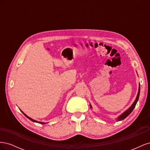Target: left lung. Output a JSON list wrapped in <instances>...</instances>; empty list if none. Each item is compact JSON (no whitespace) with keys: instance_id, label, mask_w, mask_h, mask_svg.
<instances>
[{"instance_id":"8db88e82","label":"left lung","mask_w":150,"mask_h":150,"mask_svg":"<svg viewBox=\"0 0 150 150\" xmlns=\"http://www.w3.org/2000/svg\"><path fill=\"white\" fill-rule=\"evenodd\" d=\"M139 93H140V85H139V89H138V94H137V98H136V99L135 101H134V103H133L132 105H131L128 110H127L126 111H125L123 113H122V114L117 117V118L116 119L117 120V121H121V120H123L124 119H125L126 117L128 116L130 113L133 111V110H134V108L136 106V104H137L138 101V99H139ZM90 108H92V106L90 104Z\"/></svg>"}]
</instances>
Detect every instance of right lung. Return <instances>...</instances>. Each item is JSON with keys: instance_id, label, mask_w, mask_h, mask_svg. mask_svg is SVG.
<instances>
[{"instance_id": "1", "label": "right lung", "mask_w": 150, "mask_h": 150, "mask_svg": "<svg viewBox=\"0 0 150 150\" xmlns=\"http://www.w3.org/2000/svg\"><path fill=\"white\" fill-rule=\"evenodd\" d=\"M22 112L23 113V114L25 115V116H26L27 117H28V118L29 119V120H30V121H33V122H38V123H40V124H45V123H46V122H39V121H35V120H33V119H32V118H30V117H29L28 116H27L25 113L24 112H22Z\"/></svg>"}]
</instances>
